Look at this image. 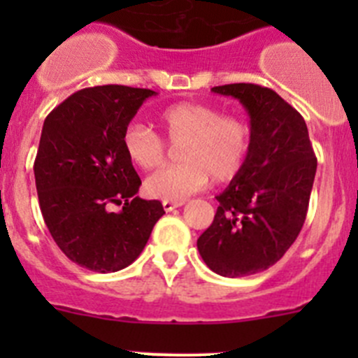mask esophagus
Returning <instances> with one entry per match:
<instances>
[{
	"instance_id": "obj_1",
	"label": "esophagus",
	"mask_w": 358,
	"mask_h": 358,
	"mask_svg": "<svg viewBox=\"0 0 358 358\" xmlns=\"http://www.w3.org/2000/svg\"><path fill=\"white\" fill-rule=\"evenodd\" d=\"M180 206H183V202H169V201H164L162 202V208H164V211H173V209L180 208Z\"/></svg>"
}]
</instances>
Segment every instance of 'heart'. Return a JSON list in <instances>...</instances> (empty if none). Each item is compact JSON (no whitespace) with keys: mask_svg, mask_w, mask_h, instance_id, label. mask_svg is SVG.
Wrapping results in <instances>:
<instances>
[{"mask_svg":"<svg viewBox=\"0 0 358 358\" xmlns=\"http://www.w3.org/2000/svg\"><path fill=\"white\" fill-rule=\"evenodd\" d=\"M156 122L168 142H182V162L145 180V192L156 199L182 202L204 189L208 178L215 183L232 180L251 147V128L243 117L222 114L206 103H173L157 112ZM122 147L129 161L143 171L159 168L166 159L162 136L142 122L126 126Z\"/></svg>","mask_w":358,"mask_h":358,"instance_id":"1","label":"heart"}]
</instances>
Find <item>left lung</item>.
<instances>
[{
  "label": "left lung",
  "mask_w": 358,
  "mask_h": 358,
  "mask_svg": "<svg viewBox=\"0 0 358 358\" xmlns=\"http://www.w3.org/2000/svg\"><path fill=\"white\" fill-rule=\"evenodd\" d=\"M251 117V147L241 171L216 201L213 223L197 239L202 259L223 277H244L275 265L305 223L317 171L308 128L273 90L251 83L215 86Z\"/></svg>",
  "instance_id": "8db88e82"
}]
</instances>
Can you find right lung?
<instances>
[{"instance_id": "add662e5", "label": "right lung", "mask_w": 358, "mask_h": 358, "mask_svg": "<svg viewBox=\"0 0 358 358\" xmlns=\"http://www.w3.org/2000/svg\"><path fill=\"white\" fill-rule=\"evenodd\" d=\"M156 92L106 85L79 90L45 119L34 161L46 227L71 262L107 273L131 265L157 220L159 201L136 196L142 180L122 147V133ZM112 203L123 204L112 213Z\"/></svg>"}]
</instances>
